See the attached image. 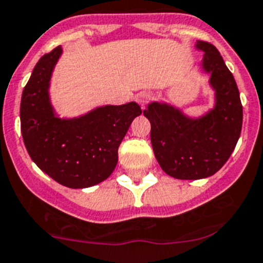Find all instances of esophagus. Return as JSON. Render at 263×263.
I'll use <instances>...</instances> for the list:
<instances>
[{"mask_svg":"<svg viewBox=\"0 0 263 263\" xmlns=\"http://www.w3.org/2000/svg\"><path fill=\"white\" fill-rule=\"evenodd\" d=\"M152 98V94L149 93V91H141L136 96V102L141 106V108H144L146 106V103L151 101Z\"/></svg>","mask_w":263,"mask_h":263,"instance_id":"34e87169","label":"esophagus"}]
</instances>
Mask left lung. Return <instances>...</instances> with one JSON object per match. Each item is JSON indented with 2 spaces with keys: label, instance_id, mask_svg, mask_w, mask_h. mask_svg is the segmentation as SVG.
<instances>
[{
  "label": "left lung",
  "instance_id": "1",
  "mask_svg": "<svg viewBox=\"0 0 263 263\" xmlns=\"http://www.w3.org/2000/svg\"><path fill=\"white\" fill-rule=\"evenodd\" d=\"M204 52L203 72L210 74L215 106L199 118L184 115L167 103H149L144 115L151 122V141L161 169L177 179H202L221 169L238 141L242 105L233 74L216 47L198 40Z\"/></svg>",
  "mask_w": 263,
  "mask_h": 263
}]
</instances>
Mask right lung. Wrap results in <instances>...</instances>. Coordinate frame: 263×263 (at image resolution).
Wrapping results in <instances>:
<instances>
[{"label":"right lung","instance_id":"1","mask_svg":"<svg viewBox=\"0 0 263 263\" xmlns=\"http://www.w3.org/2000/svg\"><path fill=\"white\" fill-rule=\"evenodd\" d=\"M61 53L56 47L35 65L21 99V131L31 160L52 179L70 189L90 187L114 172L118 148L141 108L136 102L106 105L79 118H59L49 81Z\"/></svg>","mask_w":263,"mask_h":263}]
</instances>
